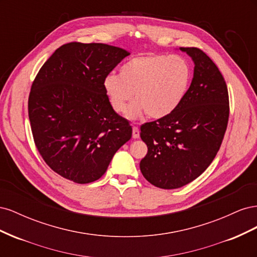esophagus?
<instances>
[{"instance_id": "34e87169", "label": "esophagus", "mask_w": 257, "mask_h": 257, "mask_svg": "<svg viewBox=\"0 0 257 257\" xmlns=\"http://www.w3.org/2000/svg\"><path fill=\"white\" fill-rule=\"evenodd\" d=\"M133 138H135V139L139 138V128L137 126L133 127Z\"/></svg>"}]
</instances>
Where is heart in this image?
<instances>
[{"instance_id":"obj_1","label":"heart","mask_w":257,"mask_h":257,"mask_svg":"<svg viewBox=\"0 0 257 257\" xmlns=\"http://www.w3.org/2000/svg\"><path fill=\"white\" fill-rule=\"evenodd\" d=\"M119 75H107L103 81L112 109L125 112L134 97L127 116L137 118L147 112L150 118L161 119L182 103L190 88L192 68L181 57L148 53L128 60Z\"/></svg>"}]
</instances>
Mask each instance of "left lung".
<instances>
[{
    "label": "left lung",
    "mask_w": 257,
    "mask_h": 257,
    "mask_svg": "<svg viewBox=\"0 0 257 257\" xmlns=\"http://www.w3.org/2000/svg\"><path fill=\"white\" fill-rule=\"evenodd\" d=\"M192 58L194 75L177 109L141 126L148 153L141 170L151 184L172 190L195 180L219 151L229 115L228 91L213 61L198 48H180Z\"/></svg>",
    "instance_id": "8db88e82"
}]
</instances>
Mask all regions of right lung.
<instances>
[{
  "instance_id": "1",
  "label": "right lung",
  "mask_w": 257,
  "mask_h": 257,
  "mask_svg": "<svg viewBox=\"0 0 257 257\" xmlns=\"http://www.w3.org/2000/svg\"><path fill=\"white\" fill-rule=\"evenodd\" d=\"M130 56L107 44L68 43L45 62L29 95L34 143L53 172L76 183L102 177L132 137L103 88L105 77Z\"/></svg>"
}]
</instances>
